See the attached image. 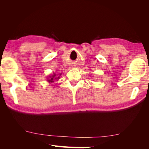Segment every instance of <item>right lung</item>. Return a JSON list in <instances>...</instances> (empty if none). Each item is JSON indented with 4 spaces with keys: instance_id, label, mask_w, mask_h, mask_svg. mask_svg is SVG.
Listing matches in <instances>:
<instances>
[{
    "instance_id": "right-lung-1",
    "label": "right lung",
    "mask_w": 149,
    "mask_h": 149,
    "mask_svg": "<svg viewBox=\"0 0 149 149\" xmlns=\"http://www.w3.org/2000/svg\"><path fill=\"white\" fill-rule=\"evenodd\" d=\"M61 75V73H60V74H59V75L58 76H56V75L55 74H54L53 75H50V76L49 77V78L47 79V81L49 82V83H52V82H54L53 81L54 80H58L60 78L59 77V75Z\"/></svg>"
}]
</instances>
